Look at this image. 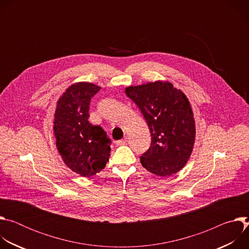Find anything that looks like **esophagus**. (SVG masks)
<instances>
[{
  "instance_id": "34e87169",
  "label": "esophagus",
  "mask_w": 249,
  "mask_h": 249,
  "mask_svg": "<svg viewBox=\"0 0 249 249\" xmlns=\"http://www.w3.org/2000/svg\"><path fill=\"white\" fill-rule=\"evenodd\" d=\"M116 145L117 146H124V145H127V138H124L122 140H119L116 142Z\"/></svg>"
}]
</instances>
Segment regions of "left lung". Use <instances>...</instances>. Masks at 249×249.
I'll use <instances>...</instances> for the list:
<instances>
[{
    "label": "left lung",
    "mask_w": 249,
    "mask_h": 249,
    "mask_svg": "<svg viewBox=\"0 0 249 249\" xmlns=\"http://www.w3.org/2000/svg\"><path fill=\"white\" fill-rule=\"evenodd\" d=\"M125 92L138 105L151 132V146L141 156V163L161 177L178 172L195 141V121L186 95L160 81L129 87Z\"/></svg>",
    "instance_id": "left-lung-1"
}]
</instances>
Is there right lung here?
Segmentation results:
<instances>
[{"instance_id": "right-lung-1", "label": "right lung", "mask_w": 249, "mask_h": 249, "mask_svg": "<svg viewBox=\"0 0 249 249\" xmlns=\"http://www.w3.org/2000/svg\"><path fill=\"white\" fill-rule=\"evenodd\" d=\"M99 89L84 82L71 86L59 98L54 115L58 152L69 168L85 177L102 170L110 157L111 140L89 122V102Z\"/></svg>"}]
</instances>
